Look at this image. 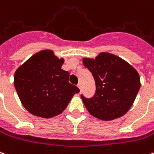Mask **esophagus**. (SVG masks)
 Wrapping results in <instances>:
<instances>
[{
    "instance_id": "1",
    "label": "esophagus",
    "mask_w": 154,
    "mask_h": 154,
    "mask_svg": "<svg viewBox=\"0 0 154 154\" xmlns=\"http://www.w3.org/2000/svg\"><path fill=\"white\" fill-rule=\"evenodd\" d=\"M77 87L79 88L80 90H82V84H81V83H78V85H77Z\"/></svg>"
}]
</instances>
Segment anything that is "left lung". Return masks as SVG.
<instances>
[{"mask_svg": "<svg viewBox=\"0 0 154 154\" xmlns=\"http://www.w3.org/2000/svg\"><path fill=\"white\" fill-rule=\"evenodd\" d=\"M92 73L96 91L92 98L81 95L85 107L101 120H113L128 112L140 87L139 73L123 59L102 52L95 59L84 58Z\"/></svg>", "mask_w": 154, "mask_h": 154, "instance_id": "left-lung-1", "label": "left lung"}]
</instances>
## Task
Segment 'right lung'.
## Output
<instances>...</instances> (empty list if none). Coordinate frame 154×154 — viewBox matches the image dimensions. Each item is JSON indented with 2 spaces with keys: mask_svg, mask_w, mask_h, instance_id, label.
<instances>
[{
  "mask_svg": "<svg viewBox=\"0 0 154 154\" xmlns=\"http://www.w3.org/2000/svg\"><path fill=\"white\" fill-rule=\"evenodd\" d=\"M64 59L51 50L33 55L14 73V87L23 106L34 116L51 118L61 114L79 89L61 69Z\"/></svg>",
  "mask_w": 154,
  "mask_h": 154,
  "instance_id": "right-lung-1",
  "label": "right lung"
}]
</instances>
